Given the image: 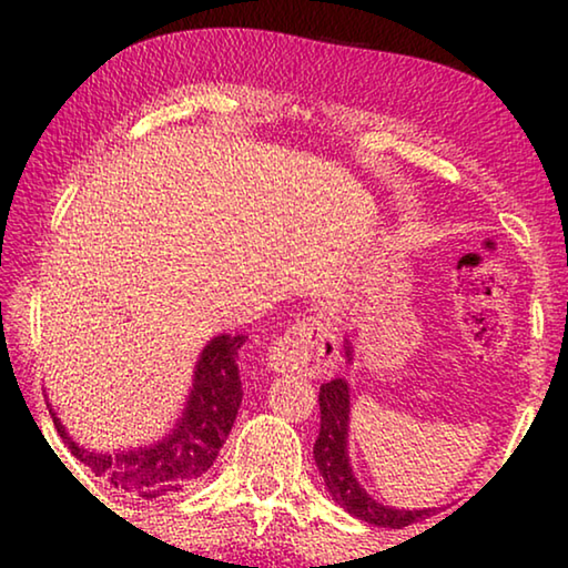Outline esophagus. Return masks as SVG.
<instances>
[{"instance_id": "esophagus-1", "label": "esophagus", "mask_w": 568, "mask_h": 568, "mask_svg": "<svg viewBox=\"0 0 568 568\" xmlns=\"http://www.w3.org/2000/svg\"><path fill=\"white\" fill-rule=\"evenodd\" d=\"M267 368L273 373H313L325 376L338 361V345L321 321L297 323L267 351Z\"/></svg>"}]
</instances>
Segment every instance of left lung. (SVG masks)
I'll return each instance as SVG.
<instances>
[{"label":"left lung","instance_id":"left-lung-1","mask_svg":"<svg viewBox=\"0 0 568 568\" xmlns=\"http://www.w3.org/2000/svg\"><path fill=\"white\" fill-rule=\"evenodd\" d=\"M345 358L353 363V345L345 338ZM321 434L315 438L313 458L325 480V488L333 501L345 508L351 516L361 518L365 524L383 528H403L416 524L418 518L428 516L434 508H420V511H406V508L383 506L373 498L361 480L355 478L351 456H348V428H351V388L345 378H333L321 386Z\"/></svg>","mask_w":568,"mask_h":568}]
</instances>
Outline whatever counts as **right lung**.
Wrapping results in <instances>:
<instances>
[{"instance_id": "right-lung-1", "label": "right lung", "mask_w": 568, "mask_h": 568, "mask_svg": "<svg viewBox=\"0 0 568 568\" xmlns=\"http://www.w3.org/2000/svg\"><path fill=\"white\" fill-rule=\"evenodd\" d=\"M245 338L247 335L220 333L207 341L192 371L182 416L155 444L120 450L84 448L67 434L52 403H47L57 434L70 446L74 458L120 491L158 498L197 484L215 464L243 400L237 351L245 345Z\"/></svg>"}]
</instances>
